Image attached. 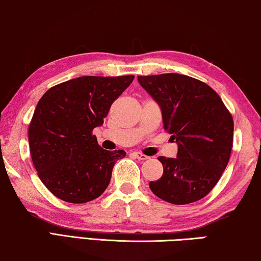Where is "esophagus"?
Masks as SVG:
<instances>
[{
  "label": "esophagus",
  "instance_id": "obj_1",
  "mask_svg": "<svg viewBox=\"0 0 261 261\" xmlns=\"http://www.w3.org/2000/svg\"><path fill=\"white\" fill-rule=\"evenodd\" d=\"M133 155H134L138 160H142V161H144V160H149V156L144 155V153L140 152V151H134V152H133Z\"/></svg>",
  "mask_w": 261,
  "mask_h": 261
}]
</instances>
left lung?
<instances>
[{"label":"left lung","mask_w":261,"mask_h":261,"mask_svg":"<svg viewBox=\"0 0 261 261\" xmlns=\"http://www.w3.org/2000/svg\"><path fill=\"white\" fill-rule=\"evenodd\" d=\"M162 110L164 129L178 144L176 159L160 156L163 176L149 182L152 193L173 204L206 196L228 165L233 142L232 115L220 96L186 75L138 76Z\"/></svg>","instance_id":"1"}]
</instances>
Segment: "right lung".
<instances>
[{"mask_svg": "<svg viewBox=\"0 0 261 261\" xmlns=\"http://www.w3.org/2000/svg\"><path fill=\"white\" fill-rule=\"evenodd\" d=\"M133 75L82 76L54 85L38 101L29 126L31 159L42 184L57 198L84 203L109 186L123 150H105L92 135Z\"/></svg>", "mask_w": 261, "mask_h": 261, "instance_id": "1", "label": "right lung"}]
</instances>
